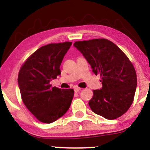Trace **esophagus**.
<instances>
[{
	"instance_id": "34e87169",
	"label": "esophagus",
	"mask_w": 150,
	"mask_h": 150,
	"mask_svg": "<svg viewBox=\"0 0 150 150\" xmlns=\"http://www.w3.org/2000/svg\"><path fill=\"white\" fill-rule=\"evenodd\" d=\"M81 89V88H79V87H75L74 88V92H75V93H77V92H79Z\"/></svg>"
}]
</instances>
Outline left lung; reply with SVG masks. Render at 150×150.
Returning a JSON list of instances; mask_svg holds the SVG:
<instances>
[{"label": "left lung", "mask_w": 150, "mask_h": 150, "mask_svg": "<svg viewBox=\"0 0 150 150\" xmlns=\"http://www.w3.org/2000/svg\"><path fill=\"white\" fill-rule=\"evenodd\" d=\"M101 76L102 87L93 90L89 105L95 113L107 120L124 115L134 100L137 85L134 67L126 54L106 39L79 41L74 44Z\"/></svg>", "instance_id": "8db88e82"}]
</instances>
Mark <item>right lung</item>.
<instances>
[{
  "instance_id": "add662e5",
  "label": "right lung",
  "mask_w": 150,
  "mask_h": 150,
  "mask_svg": "<svg viewBox=\"0 0 150 150\" xmlns=\"http://www.w3.org/2000/svg\"><path fill=\"white\" fill-rule=\"evenodd\" d=\"M71 45L66 42L42 46L22 65L18 77L24 105L41 122L50 124L69 109L72 89L52 87L50 82L61 74L60 65Z\"/></svg>"
}]
</instances>
